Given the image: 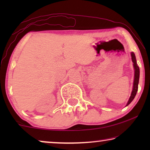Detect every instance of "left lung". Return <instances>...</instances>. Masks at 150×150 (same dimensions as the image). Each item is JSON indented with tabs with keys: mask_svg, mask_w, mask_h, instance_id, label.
<instances>
[{
	"mask_svg": "<svg viewBox=\"0 0 150 150\" xmlns=\"http://www.w3.org/2000/svg\"><path fill=\"white\" fill-rule=\"evenodd\" d=\"M131 56H132V60L133 65H134V83H133L132 91L130 97V98H129L128 102V103H127L126 106H128L129 104H130L132 101L134 100V97H135V96L137 93V91H138L139 78V69L138 66L137 65L135 54H134L133 52H132Z\"/></svg>",
	"mask_w": 150,
	"mask_h": 150,
	"instance_id": "obj_1",
	"label": "left lung"
}]
</instances>
